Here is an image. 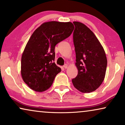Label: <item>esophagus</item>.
<instances>
[{"mask_svg":"<svg viewBox=\"0 0 125 125\" xmlns=\"http://www.w3.org/2000/svg\"><path fill=\"white\" fill-rule=\"evenodd\" d=\"M63 67H64L65 69H66V68H68V65L66 64H64V65L63 66Z\"/></svg>","mask_w":125,"mask_h":125,"instance_id":"34e87169","label":"esophagus"}]
</instances>
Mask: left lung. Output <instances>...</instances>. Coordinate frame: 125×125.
<instances>
[{"instance_id":"left-lung-1","label":"left lung","mask_w":125,"mask_h":125,"mask_svg":"<svg viewBox=\"0 0 125 125\" xmlns=\"http://www.w3.org/2000/svg\"><path fill=\"white\" fill-rule=\"evenodd\" d=\"M73 34L78 74L73 79L74 87L88 93L101 85L106 74L107 60L106 53L93 32L84 24L73 22Z\"/></svg>"}]
</instances>
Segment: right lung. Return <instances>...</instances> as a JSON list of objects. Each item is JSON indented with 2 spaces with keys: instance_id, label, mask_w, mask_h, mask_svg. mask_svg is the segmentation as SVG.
Wrapping results in <instances>:
<instances>
[{
  "instance_id": "add662e5",
  "label": "right lung",
  "mask_w": 125,
  "mask_h": 125,
  "mask_svg": "<svg viewBox=\"0 0 125 125\" xmlns=\"http://www.w3.org/2000/svg\"><path fill=\"white\" fill-rule=\"evenodd\" d=\"M74 29L71 22L51 21L35 30L27 42L21 59L24 82L35 91L42 92L52 85L61 69L55 64V46L69 37Z\"/></svg>"
}]
</instances>
